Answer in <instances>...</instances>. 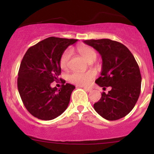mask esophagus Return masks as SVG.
Listing matches in <instances>:
<instances>
[{
	"instance_id": "esophagus-1",
	"label": "esophagus",
	"mask_w": 154,
	"mask_h": 154,
	"mask_svg": "<svg viewBox=\"0 0 154 154\" xmlns=\"http://www.w3.org/2000/svg\"><path fill=\"white\" fill-rule=\"evenodd\" d=\"M83 88L84 90H86V91H88V92H90L92 90V88H88V87H83Z\"/></svg>"
}]
</instances>
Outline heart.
<instances>
[{
    "mask_svg": "<svg viewBox=\"0 0 154 154\" xmlns=\"http://www.w3.org/2000/svg\"><path fill=\"white\" fill-rule=\"evenodd\" d=\"M78 51L82 57L86 62H94L97 58V53L92 48L89 46H79ZM72 52L71 50H66L63 52L60 58V66L63 69H66L68 66L69 61L70 60ZM94 73L93 71H87L85 73L73 72L68 75L69 81L71 83L81 85H88L92 79H94Z\"/></svg>",
    "mask_w": 154,
    "mask_h": 154,
    "instance_id": "heart-1",
    "label": "heart"
}]
</instances>
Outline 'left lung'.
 <instances>
[{
  "instance_id": "left-lung-1",
  "label": "left lung",
  "mask_w": 154,
  "mask_h": 154,
  "mask_svg": "<svg viewBox=\"0 0 154 154\" xmlns=\"http://www.w3.org/2000/svg\"><path fill=\"white\" fill-rule=\"evenodd\" d=\"M83 42L102 56V72L95 83L100 87L111 88L107 94L103 92L100 100L94 103V110L109 121L125 117L134 108L140 94L142 77L135 59L128 48L119 42L110 39Z\"/></svg>"
}]
</instances>
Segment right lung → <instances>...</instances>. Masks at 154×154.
Segmentation results:
<instances>
[{
	"label": "right lung",
	"instance_id": "1",
	"mask_svg": "<svg viewBox=\"0 0 154 154\" xmlns=\"http://www.w3.org/2000/svg\"><path fill=\"white\" fill-rule=\"evenodd\" d=\"M77 41L50 37L29 48L25 53L18 73L17 88L26 109L37 119L52 120L68 106L75 86L63 84L58 90L50 85L59 79L63 52Z\"/></svg>",
	"mask_w": 154,
	"mask_h": 154
}]
</instances>
